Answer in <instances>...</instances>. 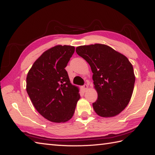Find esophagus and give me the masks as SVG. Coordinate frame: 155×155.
Segmentation results:
<instances>
[{
	"mask_svg": "<svg viewBox=\"0 0 155 155\" xmlns=\"http://www.w3.org/2000/svg\"><path fill=\"white\" fill-rule=\"evenodd\" d=\"M87 84H84V85L82 86V88H83V90H84V91H86V90L87 89Z\"/></svg>",
	"mask_w": 155,
	"mask_h": 155,
	"instance_id": "1",
	"label": "esophagus"
}]
</instances>
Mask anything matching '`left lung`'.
<instances>
[{
    "instance_id": "1",
    "label": "left lung",
    "mask_w": 155,
    "mask_h": 155,
    "mask_svg": "<svg viewBox=\"0 0 155 155\" xmlns=\"http://www.w3.org/2000/svg\"><path fill=\"white\" fill-rule=\"evenodd\" d=\"M77 54L91 68L98 98L92 103L97 115L103 117L120 113L132 97L135 75L127 58L109 46L95 44L76 48Z\"/></svg>"
}]
</instances>
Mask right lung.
I'll use <instances>...</instances> for the list:
<instances>
[{"label": "right lung", "instance_id": "right-lung-1", "mask_svg": "<svg viewBox=\"0 0 155 155\" xmlns=\"http://www.w3.org/2000/svg\"><path fill=\"white\" fill-rule=\"evenodd\" d=\"M75 47L58 45L35 61L26 78V90L40 115L55 123L66 122L74 115L79 99L78 87L70 83L66 66Z\"/></svg>", "mask_w": 155, "mask_h": 155}]
</instances>
